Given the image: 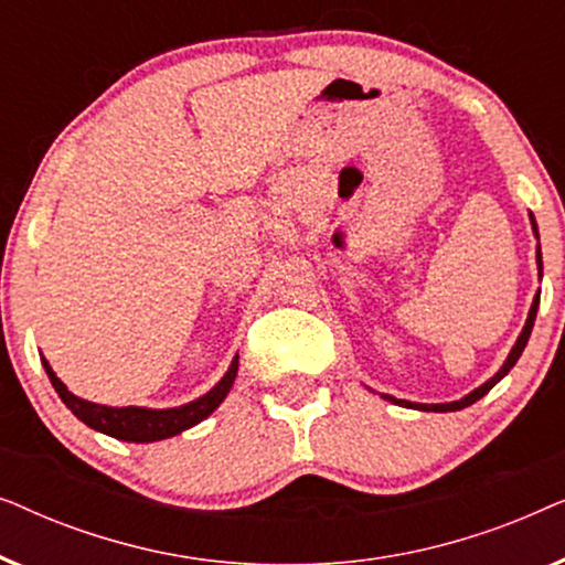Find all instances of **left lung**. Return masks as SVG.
<instances>
[{"label": "left lung", "instance_id": "left-lung-1", "mask_svg": "<svg viewBox=\"0 0 565 565\" xmlns=\"http://www.w3.org/2000/svg\"><path fill=\"white\" fill-rule=\"evenodd\" d=\"M532 226H535V221H532ZM535 234H537V226H535ZM537 265L543 267V257H540V249H537ZM537 306H540V296H535V300H532V308H530V316H527V323H524V329H522V334H520V339H516V344H514V350L509 352V358H507V362H504V367L499 370L497 375L491 377V381H486L481 388H476L473 393H468L466 398H460V401H452V404H431V406H422V404H408V401H396V398H391V396H385L388 401H393V404H404V406H408V408H422V412H458V408H466V406H470V404H476L478 398H483L486 393H489L493 385H497L501 377H504L509 370L514 367V362L520 360V354H522V350L524 347H527V339H530V334H532V323H535V316H537Z\"/></svg>", "mask_w": 565, "mask_h": 565}]
</instances>
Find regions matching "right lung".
<instances>
[{
    "mask_svg": "<svg viewBox=\"0 0 565 565\" xmlns=\"http://www.w3.org/2000/svg\"><path fill=\"white\" fill-rule=\"evenodd\" d=\"M45 373H49L53 388L61 396V401L72 408L76 419H82L87 427L103 431V435H110L115 439H128V443H157V439H167L180 435V431L195 427L198 422H203L205 416H211L215 408L221 406V401L226 398V393L234 385L236 370H238V358L231 362L228 373L221 377V383L215 385L213 391H207L203 398L192 401V404H184L180 408H141V406H99L89 404V401L76 398L74 393L66 391V385L58 381L56 373H53L49 362L43 360Z\"/></svg>",
    "mask_w": 565,
    "mask_h": 565,
    "instance_id": "add662e5",
    "label": "right lung"
}]
</instances>
